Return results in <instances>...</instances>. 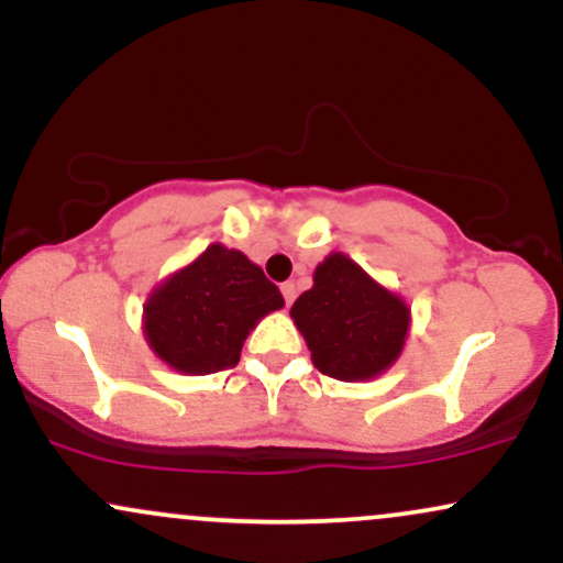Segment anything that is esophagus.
Masks as SVG:
<instances>
[{
  "label": "esophagus",
  "instance_id": "esophagus-1",
  "mask_svg": "<svg viewBox=\"0 0 563 563\" xmlns=\"http://www.w3.org/2000/svg\"><path fill=\"white\" fill-rule=\"evenodd\" d=\"M280 290H283V299H286V303L290 307V303H294V299H296V286H294V283H283Z\"/></svg>",
  "mask_w": 563,
  "mask_h": 563
}]
</instances>
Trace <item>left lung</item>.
Instances as JSON below:
<instances>
[{"label":"left lung","instance_id":"1","mask_svg":"<svg viewBox=\"0 0 563 563\" xmlns=\"http://www.w3.org/2000/svg\"><path fill=\"white\" fill-rule=\"evenodd\" d=\"M312 363L339 380L376 378L402 354L410 309L349 260L331 254L314 269V286L290 307Z\"/></svg>","mask_w":563,"mask_h":563}]
</instances>
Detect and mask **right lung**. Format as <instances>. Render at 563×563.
I'll return each instance as SVG.
<instances>
[{"label":"right lung","instance_id":"add662e5","mask_svg":"<svg viewBox=\"0 0 563 563\" xmlns=\"http://www.w3.org/2000/svg\"><path fill=\"white\" fill-rule=\"evenodd\" d=\"M283 294L241 251L211 243L166 277L142 307L147 344L174 371L209 376L241 360L245 335L283 307Z\"/></svg>","mask_w":563,"mask_h":563}]
</instances>
